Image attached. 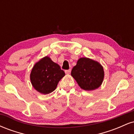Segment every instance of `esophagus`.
<instances>
[{
	"mask_svg": "<svg viewBox=\"0 0 134 134\" xmlns=\"http://www.w3.org/2000/svg\"><path fill=\"white\" fill-rule=\"evenodd\" d=\"M70 72H71V69H69V70H65V74H69L70 73Z\"/></svg>",
	"mask_w": 134,
	"mask_h": 134,
	"instance_id": "34e87169",
	"label": "esophagus"
}]
</instances>
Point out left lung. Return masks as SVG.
Masks as SVG:
<instances>
[{"mask_svg":"<svg viewBox=\"0 0 134 134\" xmlns=\"http://www.w3.org/2000/svg\"><path fill=\"white\" fill-rule=\"evenodd\" d=\"M71 76L81 88L92 91L101 85L104 74L103 67L99 62L83 57L78 60L76 65L72 69Z\"/></svg>","mask_w":134,"mask_h":134,"instance_id":"1","label":"left lung"}]
</instances>
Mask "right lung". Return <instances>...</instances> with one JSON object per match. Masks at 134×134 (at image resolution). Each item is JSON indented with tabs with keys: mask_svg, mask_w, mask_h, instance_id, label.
Listing matches in <instances>:
<instances>
[{
	"mask_svg": "<svg viewBox=\"0 0 134 134\" xmlns=\"http://www.w3.org/2000/svg\"><path fill=\"white\" fill-rule=\"evenodd\" d=\"M65 76L60 67L48 57H44L35 64L30 74V80L34 88L41 94L53 92L58 82Z\"/></svg>",
	"mask_w": 134,
	"mask_h": 134,
	"instance_id": "add662e5",
	"label": "right lung"
}]
</instances>
